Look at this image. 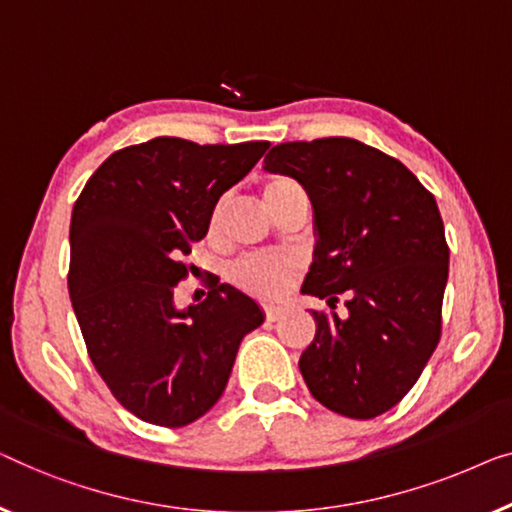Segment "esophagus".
Segmentation results:
<instances>
[{
    "instance_id": "1",
    "label": "esophagus",
    "mask_w": 512,
    "mask_h": 512,
    "mask_svg": "<svg viewBox=\"0 0 512 512\" xmlns=\"http://www.w3.org/2000/svg\"><path fill=\"white\" fill-rule=\"evenodd\" d=\"M264 315H266V320H269V322H278L285 315V308L283 306H266Z\"/></svg>"
}]
</instances>
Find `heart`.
Listing matches in <instances>:
<instances>
[{
	"mask_svg": "<svg viewBox=\"0 0 512 512\" xmlns=\"http://www.w3.org/2000/svg\"><path fill=\"white\" fill-rule=\"evenodd\" d=\"M297 183L290 181V178H271L269 183L264 185V201L266 206L271 204L273 199H278L280 194L297 190ZM220 208H215L211 215V225L218 222ZM232 283L243 290L250 297L262 299V301H276L283 297V294L290 290L294 276H297V262L290 257H246L241 262L234 264Z\"/></svg>",
	"mask_w": 512,
	"mask_h": 512,
	"instance_id": "obj_1",
	"label": "heart"
}]
</instances>
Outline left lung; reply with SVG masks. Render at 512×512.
I'll return each instance as SVG.
<instances>
[{
    "instance_id": "obj_1",
    "label": "left lung",
    "mask_w": 512,
    "mask_h": 512,
    "mask_svg": "<svg viewBox=\"0 0 512 512\" xmlns=\"http://www.w3.org/2000/svg\"><path fill=\"white\" fill-rule=\"evenodd\" d=\"M264 169L292 176L313 204L318 241L301 292L331 313L313 311L301 376L338 415H383L441 341L450 250L434 194L399 160L345 136L280 143ZM341 293L345 316L333 311Z\"/></svg>"
}]
</instances>
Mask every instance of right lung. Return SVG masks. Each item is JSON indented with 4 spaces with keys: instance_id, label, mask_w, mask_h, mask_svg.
<instances>
[{
    "instance_id": "right-lung-1",
    "label": "right lung",
    "mask_w": 512,
    "mask_h": 512,
    "mask_svg": "<svg viewBox=\"0 0 512 512\" xmlns=\"http://www.w3.org/2000/svg\"><path fill=\"white\" fill-rule=\"evenodd\" d=\"M157 136L113 153L71 213L69 294L88 355L113 397L139 420L185 427L225 392L243 336L264 322L227 283L199 304H174L183 257L208 232L213 208L266 153Z\"/></svg>"
}]
</instances>
